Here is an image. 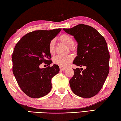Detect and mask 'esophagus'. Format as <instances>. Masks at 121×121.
Wrapping results in <instances>:
<instances>
[{
  "label": "esophagus",
  "mask_w": 121,
  "mask_h": 121,
  "mask_svg": "<svg viewBox=\"0 0 121 121\" xmlns=\"http://www.w3.org/2000/svg\"><path fill=\"white\" fill-rule=\"evenodd\" d=\"M65 69H66V68H60V71H64Z\"/></svg>",
  "instance_id": "esophagus-1"
}]
</instances>
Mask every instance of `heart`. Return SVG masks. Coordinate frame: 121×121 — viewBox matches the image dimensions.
Segmentation results:
<instances>
[{
	"label": "heart",
	"mask_w": 121,
	"mask_h": 121,
	"mask_svg": "<svg viewBox=\"0 0 121 121\" xmlns=\"http://www.w3.org/2000/svg\"><path fill=\"white\" fill-rule=\"evenodd\" d=\"M59 40L64 44L69 46L71 51H74L76 50V47L73 44L74 39L73 37L69 34H63L59 37ZM48 50L51 55L55 53V42L53 40L51 41L48 45ZM73 59L72 55H68L66 56H56L52 59L53 64L58 65L60 67H66L70 64Z\"/></svg>",
	"instance_id": "heart-1"
}]
</instances>
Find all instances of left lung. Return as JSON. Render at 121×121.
<instances>
[{
	"instance_id": "1",
	"label": "left lung",
	"mask_w": 121,
	"mask_h": 121,
	"mask_svg": "<svg viewBox=\"0 0 121 121\" xmlns=\"http://www.w3.org/2000/svg\"><path fill=\"white\" fill-rule=\"evenodd\" d=\"M63 30L78 42L77 56L73 64L86 68L73 69L71 90L79 96L92 98L100 92L109 72L110 55L106 41L95 29L86 25Z\"/></svg>"
}]
</instances>
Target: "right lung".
Here are the masks:
<instances>
[{
	"instance_id": "right-lung-1",
	"label": "right lung",
	"mask_w": 121,
	"mask_h": 121,
	"mask_svg": "<svg viewBox=\"0 0 121 121\" xmlns=\"http://www.w3.org/2000/svg\"><path fill=\"white\" fill-rule=\"evenodd\" d=\"M61 29L31 31L15 45L12 57L13 73L21 90L30 98L46 95L52 88L51 79L59 72V68L56 64L50 66L48 45ZM43 62L48 66L41 69Z\"/></svg>"
}]
</instances>
